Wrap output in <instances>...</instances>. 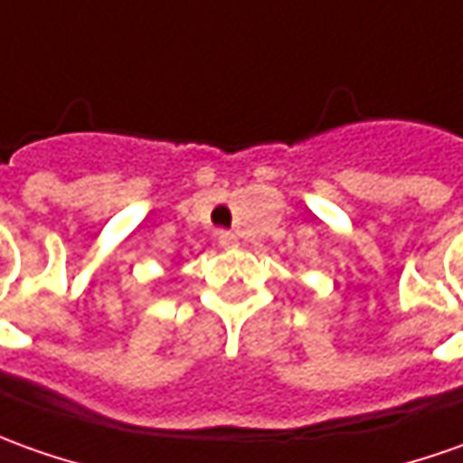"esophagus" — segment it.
Segmentation results:
<instances>
[{
  "mask_svg": "<svg viewBox=\"0 0 463 463\" xmlns=\"http://www.w3.org/2000/svg\"><path fill=\"white\" fill-rule=\"evenodd\" d=\"M218 243L222 245V248H232V245H238V238H235V235H232V232H228V231H220V235H218Z\"/></svg>",
  "mask_w": 463,
  "mask_h": 463,
  "instance_id": "1",
  "label": "esophagus"
}]
</instances>
